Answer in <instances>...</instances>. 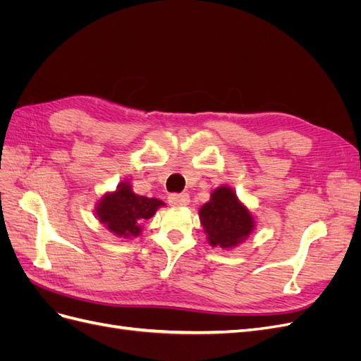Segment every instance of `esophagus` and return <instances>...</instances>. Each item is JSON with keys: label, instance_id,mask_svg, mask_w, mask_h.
<instances>
[{"label": "esophagus", "instance_id": "1", "mask_svg": "<svg viewBox=\"0 0 361 361\" xmlns=\"http://www.w3.org/2000/svg\"><path fill=\"white\" fill-rule=\"evenodd\" d=\"M169 203L171 206H187L190 203V195L187 192L169 194Z\"/></svg>", "mask_w": 361, "mask_h": 361}]
</instances>
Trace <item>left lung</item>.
Segmentation results:
<instances>
[{
    "instance_id": "left-lung-1",
    "label": "left lung",
    "mask_w": 361,
    "mask_h": 361,
    "mask_svg": "<svg viewBox=\"0 0 361 361\" xmlns=\"http://www.w3.org/2000/svg\"><path fill=\"white\" fill-rule=\"evenodd\" d=\"M200 221L212 247L232 248L243 243L255 227L253 216L227 187L216 188L202 206Z\"/></svg>"
}]
</instances>
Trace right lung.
Here are the masks:
<instances>
[{
    "instance_id": "1",
    "label": "right lung",
    "mask_w": 361,
    "mask_h": 361,
    "mask_svg": "<svg viewBox=\"0 0 361 361\" xmlns=\"http://www.w3.org/2000/svg\"><path fill=\"white\" fill-rule=\"evenodd\" d=\"M164 203L158 199L137 195L129 183H122L113 192L101 199L96 207L99 221L117 236H137L141 232L140 223L155 215Z\"/></svg>"
}]
</instances>
